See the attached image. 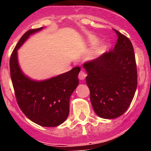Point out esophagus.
<instances>
[{
    "label": "esophagus",
    "mask_w": 151,
    "mask_h": 151,
    "mask_svg": "<svg viewBox=\"0 0 151 151\" xmlns=\"http://www.w3.org/2000/svg\"><path fill=\"white\" fill-rule=\"evenodd\" d=\"M86 76H87L86 73H85L83 70H81L79 74H78V78H79L80 80H84L85 78V77H86Z\"/></svg>",
    "instance_id": "34e87169"
}]
</instances>
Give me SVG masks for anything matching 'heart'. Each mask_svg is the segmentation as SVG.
I'll list each match as a JSON object with an SVG mask.
<instances>
[{
    "label": "heart",
    "instance_id": "1",
    "mask_svg": "<svg viewBox=\"0 0 151 151\" xmlns=\"http://www.w3.org/2000/svg\"><path fill=\"white\" fill-rule=\"evenodd\" d=\"M97 41V38H96L95 36L90 35H88L87 37V42H86V43H87L88 45H94ZM102 47H97V48H96L94 51H92L90 54L88 55V57H86V60H87L88 61H92L94 60H95L96 58H97V56L99 55L101 52H102Z\"/></svg>",
    "mask_w": 151,
    "mask_h": 151
}]
</instances>
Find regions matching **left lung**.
I'll list each match as a JSON object with an SVG mask.
<instances>
[{"label":"left lung","mask_w":151,"mask_h":151,"mask_svg":"<svg viewBox=\"0 0 151 151\" xmlns=\"http://www.w3.org/2000/svg\"><path fill=\"white\" fill-rule=\"evenodd\" d=\"M115 32L118 40L113 51L83 65L93 109L104 119L122 116L131 104L138 85L132 44L126 36Z\"/></svg>","instance_id":"1"}]
</instances>
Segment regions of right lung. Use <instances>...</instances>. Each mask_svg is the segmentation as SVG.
Here are the masks:
<instances>
[{"label": "right lung", "instance_id": "1", "mask_svg": "<svg viewBox=\"0 0 151 151\" xmlns=\"http://www.w3.org/2000/svg\"><path fill=\"white\" fill-rule=\"evenodd\" d=\"M44 28L26 32L19 39L10 60V76L16 98L22 113L35 123L54 127L62 124L69 113V99L78 85V66L70 71L45 80L37 81L22 71L17 50L29 36Z\"/></svg>", "mask_w": 151, "mask_h": 151}]
</instances>
